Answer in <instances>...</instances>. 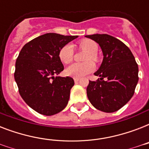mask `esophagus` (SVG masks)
<instances>
[{"label":"esophagus","mask_w":149,"mask_h":149,"mask_svg":"<svg viewBox=\"0 0 149 149\" xmlns=\"http://www.w3.org/2000/svg\"><path fill=\"white\" fill-rule=\"evenodd\" d=\"M79 78H77V77H75L74 78V82L75 83H77V82H79Z\"/></svg>","instance_id":"34e87169"}]
</instances>
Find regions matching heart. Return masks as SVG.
<instances>
[{
    "label": "heart",
    "mask_w": 149,
    "mask_h": 149,
    "mask_svg": "<svg viewBox=\"0 0 149 149\" xmlns=\"http://www.w3.org/2000/svg\"><path fill=\"white\" fill-rule=\"evenodd\" d=\"M79 48L87 53L85 56L84 61H97V52L98 50V46L97 43L90 39H85L81 41L79 44ZM73 56V49L70 44L65 45L58 52V57L63 63L68 64L72 59ZM94 64L92 62H86L84 63H73L70 66H68L65 70V73L68 76L77 78L86 76L94 70Z\"/></svg>",
    "instance_id": "b5f03b06"
}]
</instances>
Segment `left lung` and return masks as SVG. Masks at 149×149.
Here are the masks:
<instances>
[{
	"label": "left lung",
	"mask_w": 149,
	"mask_h": 149,
	"mask_svg": "<svg viewBox=\"0 0 149 149\" xmlns=\"http://www.w3.org/2000/svg\"><path fill=\"white\" fill-rule=\"evenodd\" d=\"M85 37L98 43L103 52V62L96 72L100 78L89 81L87 97L95 108L112 113L125 106L134 95L139 81V66L127 45L107 34Z\"/></svg>",
	"instance_id": "obj_1"
}]
</instances>
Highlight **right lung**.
Returning a JSON list of instances; mask_svg holds the SVG:
<instances>
[{"label": "right lung", "mask_w": 149, "mask_h": 149, "mask_svg": "<svg viewBox=\"0 0 149 149\" xmlns=\"http://www.w3.org/2000/svg\"><path fill=\"white\" fill-rule=\"evenodd\" d=\"M77 37L46 33L25 44L20 52L15 63V82L22 99L36 112L54 115L67 105L74 80L55 76L64 70L58 52Z\"/></svg>", "instance_id": "right-lung-1"}]
</instances>
